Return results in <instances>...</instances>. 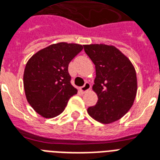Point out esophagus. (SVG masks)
<instances>
[{
	"label": "esophagus",
	"mask_w": 160,
	"mask_h": 160,
	"mask_svg": "<svg viewBox=\"0 0 160 160\" xmlns=\"http://www.w3.org/2000/svg\"><path fill=\"white\" fill-rule=\"evenodd\" d=\"M90 89H91V84L89 82H86L82 87H80V92L85 93V92H88Z\"/></svg>",
	"instance_id": "obj_1"
}]
</instances>
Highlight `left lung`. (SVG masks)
Here are the masks:
<instances>
[{"mask_svg":"<svg viewBox=\"0 0 160 160\" xmlns=\"http://www.w3.org/2000/svg\"><path fill=\"white\" fill-rule=\"evenodd\" d=\"M96 68L92 90L98 100L88 108L89 115L98 122L110 124L121 119L133 105L137 91V74L130 59L113 46L84 45Z\"/></svg>","mask_w":160,"mask_h":160,"instance_id":"left-lung-1","label":"left lung"}]
</instances>
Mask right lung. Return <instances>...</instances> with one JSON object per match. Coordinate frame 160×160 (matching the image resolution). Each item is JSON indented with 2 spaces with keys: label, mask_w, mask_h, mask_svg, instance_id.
Wrapping results in <instances>:
<instances>
[{
  "label": "right lung",
  "mask_w": 160,
  "mask_h": 160,
  "mask_svg": "<svg viewBox=\"0 0 160 160\" xmlns=\"http://www.w3.org/2000/svg\"><path fill=\"white\" fill-rule=\"evenodd\" d=\"M83 46L59 42L34 54L23 73V88L27 101L44 118L59 115L68 99L77 93L70 83L68 67Z\"/></svg>",
  "instance_id": "1"
}]
</instances>
